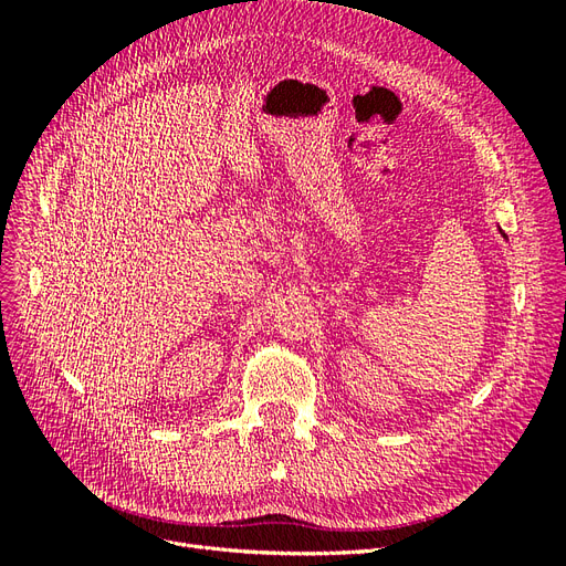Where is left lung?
<instances>
[{
    "label": "left lung",
    "instance_id": "obj_1",
    "mask_svg": "<svg viewBox=\"0 0 566 566\" xmlns=\"http://www.w3.org/2000/svg\"><path fill=\"white\" fill-rule=\"evenodd\" d=\"M503 235H505V233H503Z\"/></svg>",
    "mask_w": 566,
    "mask_h": 566
}]
</instances>
